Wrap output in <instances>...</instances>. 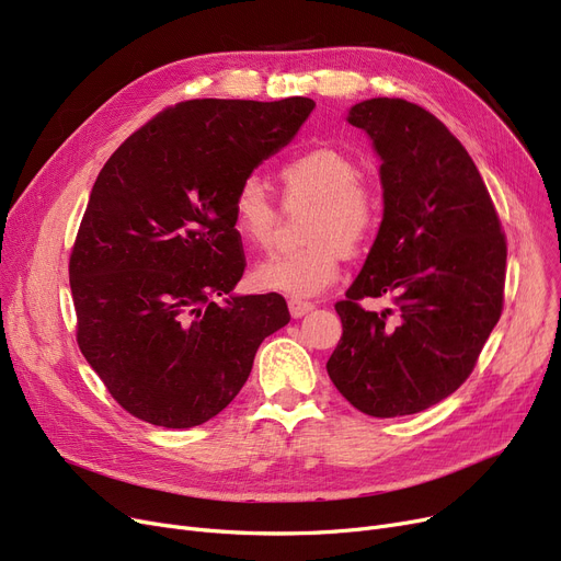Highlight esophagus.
<instances>
[{"label":"esophagus","mask_w":561,"mask_h":561,"mask_svg":"<svg viewBox=\"0 0 561 561\" xmlns=\"http://www.w3.org/2000/svg\"><path fill=\"white\" fill-rule=\"evenodd\" d=\"M311 309H313L311 302H305V300H288V311H290L293 318H302V316H307Z\"/></svg>","instance_id":"obj_1"}]
</instances>
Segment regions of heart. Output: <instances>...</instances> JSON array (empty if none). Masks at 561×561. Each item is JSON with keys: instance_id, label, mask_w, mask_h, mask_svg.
<instances>
[{"instance_id": "obj_1", "label": "heart", "mask_w": 561, "mask_h": 561, "mask_svg": "<svg viewBox=\"0 0 561 561\" xmlns=\"http://www.w3.org/2000/svg\"><path fill=\"white\" fill-rule=\"evenodd\" d=\"M282 182L290 195L316 199L302 250L277 252L252 271L261 290L296 300L316 298L330 288L343 268L345 254L359 252L377 229L379 199L359 182V165L334 147H313L282 165ZM231 225L254 248L275 239L277 211L256 174H248L231 199Z\"/></svg>"}]
</instances>
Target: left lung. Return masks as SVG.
Instances as JSON below:
<instances>
[{
    "instance_id": "1",
    "label": "left lung",
    "mask_w": 561,
    "mask_h": 561,
    "mask_svg": "<svg viewBox=\"0 0 561 561\" xmlns=\"http://www.w3.org/2000/svg\"><path fill=\"white\" fill-rule=\"evenodd\" d=\"M345 121L373 140L385 214L362 273L336 302L343 336L328 373L368 416L419 414L463 385L495 328L505 233L473 159L432 113L373 98ZM381 295L397 309L358 307Z\"/></svg>"
}]
</instances>
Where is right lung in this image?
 <instances>
[{
    "label": "right lung",
    "mask_w": 561,
    "mask_h": 561,
    "mask_svg": "<svg viewBox=\"0 0 561 561\" xmlns=\"http://www.w3.org/2000/svg\"><path fill=\"white\" fill-rule=\"evenodd\" d=\"M313 106L182 102L98 174L70 256L77 341L131 416L170 430L214 419L243 389L261 341L290 320L277 293H233L245 259L231 199Z\"/></svg>",
    "instance_id": "add662e5"
}]
</instances>
